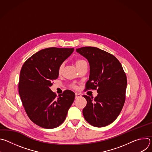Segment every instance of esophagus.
<instances>
[{
  "instance_id": "1",
  "label": "esophagus",
  "mask_w": 152,
  "mask_h": 152,
  "mask_svg": "<svg viewBox=\"0 0 152 152\" xmlns=\"http://www.w3.org/2000/svg\"><path fill=\"white\" fill-rule=\"evenodd\" d=\"M75 98L76 99H77V98H80V97H81V95H80V94H79V93H75Z\"/></svg>"
}]
</instances>
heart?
<instances>
[{
    "instance_id": "heart-1",
    "label": "heart",
    "mask_w": 152,
    "mask_h": 152,
    "mask_svg": "<svg viewBox=\"0 0 152 152\" xmlns=\"http://www.w3.org/2000/svg\"><path fill=\"white\" fill-rule=\"evenodd\" d=\"M83 62H84V61L83 60H82V59H78V60H77L76 61V66H78V65H79V64H80L81 63H82ZM63 67H64V64H61L60 66H59V67H58V73L60 74V73H61V72H62V69H63Z\"/></svg>"
}]
</instances>
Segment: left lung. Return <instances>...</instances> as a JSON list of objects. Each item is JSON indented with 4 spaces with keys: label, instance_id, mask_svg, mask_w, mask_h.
Listing matches in <instances>:
<instances>
[{
    "label": "left lung",
    "instance_id": "obj_1",
    "mask_svg": "<svg viewBox=\"0 0 152 152\" xmlns=\"http://www.w3.org/2000/svg\"><path fill=\"white\" fill-rule=\"evenodd\" d=\"M76 52L88 59L89 80L85 90H97L93 99L84 95L87 101L83 109L85 120L101 127L112 123L120 114L126 99L127 77L119 61L112 54L94 47H83Z\"/></svg>",
    "mask_w": 152,
    "mask_h": 152
}]
</instances>
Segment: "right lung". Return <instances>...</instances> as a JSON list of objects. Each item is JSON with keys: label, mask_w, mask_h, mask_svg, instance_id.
<instances>
[{"label": "right lung", "mask_w": 152, "mask_h": 152, "mask_svg": "<svg viewBox=\"0 0 152 152\" xmlns=\"http://www.w3.org/2000/svg\"><path fill=\"white\" fill-rule=\"evenodd\" d=\"M73 51V48L41 50L28 59L21 69L18 93L21 102L30 120L41 127L60 126L75 100V94L71 90L56 97L50 88L58 77L59 66Z\"/></svg>", "instance_id": "add662e5"}]
</instances>
